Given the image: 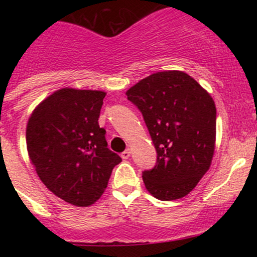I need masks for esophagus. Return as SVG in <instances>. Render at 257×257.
<instances>
[{
  "label": "esophagus",
  "mask_w": 257,
  "mask_h": 257,
  "mask_svg": "<svg viewBox=\"0 0 257 257\" xmlns=\"http://www.w3.org/2000/svg\"><path fill=\"white\" fill-rule=\"evenodd\" d=\"M120 157L123 158V159H128V158L131 157V150H129V149L124 150V152L120 154Z\"/></svg>",
  "instance_id": "esophagus-1"
}]
</instances>
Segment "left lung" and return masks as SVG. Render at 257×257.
Masks as SVG:
<instances>
[{"instance_id":"1","label":"left lung","mask_w":257,"mask_h":257,"mask_svg":"<svg viewBox=\"0 0 257 257\" xmlns=\"http://www.w3.org/2000/svg\"><path fill=\"white\" fill-rule=\"evenodd\" d=\"M143 114L157 150V164L144 170L145 188L159 200L188 195L211 165L216 108L210 94L189 74H150L126 90Z\"/></svg>"}]
</instances>
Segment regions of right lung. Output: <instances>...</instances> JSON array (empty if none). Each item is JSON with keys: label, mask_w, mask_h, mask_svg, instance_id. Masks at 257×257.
<instances>
[{"label": "right lung", "mask_w": 257, "mask_h": 257, "mask_svg": "<svg viewBox=\"0 0 257 257\" xmlns=\"http://www.w3.org/2000/svg\"><path fill=\"white\" fill-rule=\"evenodd\" d=\"M105 93L62 88L31 114L27 150L42 183L62 200L89 206L104 193L121 162L108 149L98 118Z\"/></svg>", "instance_id": "obj_1"}]
</instances>
